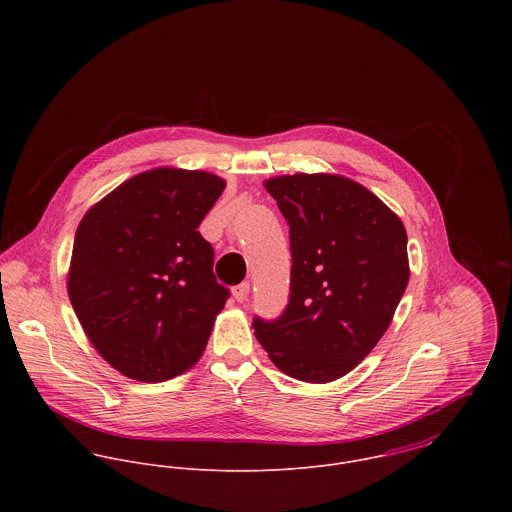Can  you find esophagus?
I'll use <instances>...</instances> for the list:
<instances>
[{
  "label": "esophagus",
  "mask_w": 512,
  "mask_h": 512,
  "mask_svg": "<svg viewBox=\"0 0 512 512\" xmlns=\"http://www.w3.org/2000/svg\"><path fill=\"white\" fill-rule=\"evenodd\" d=\"M248 293H250V284L248 282H242V284L232 288V295H234L236 301H244L248 297Z\"/></svg>",
  "instance_id": "esophagus-1"
}]
</instances>
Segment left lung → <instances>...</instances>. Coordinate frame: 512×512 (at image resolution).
Listing matches in <instances>:
<instances>
[{"label": "left lung", "mask_w": 512, "mask_h": 512, "mask_svg": "<svg viewBox=\"0 0 512 512\" xmlns=\"http://www.w3.org/2000/svg\"><path fill=\"white\" fill-rule=\"evenodd\" d=\"M264 187L290 224L292 293L276 321L254 319V335L288 376L333 382L376 347L406 292V228L343 175H280Z\"/></svg>", "instance_id": "left-lung-1"}]
</instances>
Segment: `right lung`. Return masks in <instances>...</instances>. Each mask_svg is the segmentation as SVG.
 I'll return each mask as SVG.
<instances>
[{
    "mask_svg": "<svg viewBox=\"0 0 512 512\" xmlns=\"http://www.w3.org/2000/svg\"><path fill=\"white\" fill-rule=\"evenodd\" d=\"M224 187L215 173L155 167L80 220L69 297L88 341L124 376L163 382L201 359L228 290L197 228Z\"/></svg>",
    "mask_w": 512,
    "mask_h": 512,
    "instance_id": "1",
    "label": "right lung"
}]
</instances>
